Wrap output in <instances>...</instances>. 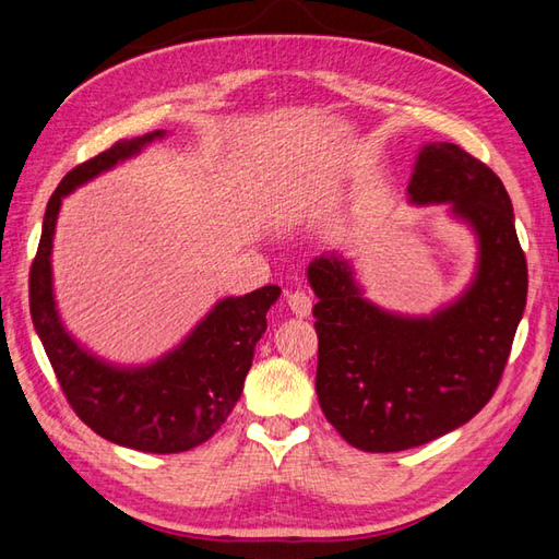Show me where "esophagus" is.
Returning a JSON list of instances; mask_svg holds the SVG:
<instances>
[{"label":"esophagus","mask_w":559,"mask_h":559,"mask_svg":"<svg viewBox=\"0 0 559 559\" xmlns=\"http://www.w3.org/2000/svg\"><path fill=\"white\" fill-rule=\"evenodd\" d=\"M287 304H289V308H292V313H296L299 318H306L308 313H311V308H313L311 294L299 292V289L287 294Z\"/></svg>","instance_id":"esophagus-1"}]
</instances>
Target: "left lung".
Masks as SVG:
<instances>
[{
    "label": "left lung",
    "instance_id": "obj_1",
    "mask_svg": "<svg viewBox=\"0 0 559 559\" xmlns=\"http://www.w3.org/2000/svg\"><path fill=\"white\" fill-rule=\"evenodd\" d=\"M408 201L450 203L478 237L471 287L428 318L366 301L340 255L308 265L318 296L316 392L340 436L364 452L418 448L490 402L524 316L528 270L500 177L454 143L418 153Z\"/></svg>",
    "mask_w": 559,
    "mask_h": 559
}]
</instances>
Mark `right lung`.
Listing matches in <instances>:
<instances>
[{
	"mask_svg": "<svg viewBox=\"0 0 559 559\" xmlns=\"http://www.w3.org/2000/svg\"><path fill=\"white\" fill-rule=\"evenodd\" d=\"M153 131L119 141L61 179L45 210L43 237L31 265V318L59 388L85 426L123 448L155 454L193 450L219 430L243 392L255 342L267 330V311L280 287L267 284L246 296L222 299L175 352L141 368H117L71 340L55 308L52 237L61 198L163 139Z\"/></svg>",
	"mask_w": 559,
	"mask_h": 559,
	"instance_id": "1",
	"label": "right lung"
}]
</instances>
